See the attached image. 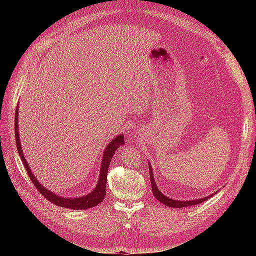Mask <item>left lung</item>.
Returning <instances> with one entry per match:
<instances>
[{"label": "left lung", "instance_id": "8db88e82", "mask_svg": "<svg viewBox=\"0 0 256 256\" xmlns=\"http://www.w3.org/2000/svg\"><path fill=\"white\" fill-rule=\"evenodd\" d=\"M150 166V184H152V193H154V196L156 198L160 203L164 204L168 207H173V208H182V207H188V206H192V205H196V204H200V203H203L205 202L206 200H208L209 198H212L214 194L209 196H205V198H198V200H172L168 196H166L164 194H162V193L160 192V190L157 188L156 186V182H154V173H152V166L150 164L148 166Z\"/></svg>", "mask_w": 256, "mask_h": 256}]
</instances>
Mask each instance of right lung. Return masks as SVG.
I'll use <instances>...</instances> for the list:
<instances>
[{"instance_id":"right-lung-1","label":"right lung","mask_w":256,"mask_h":256,"mask_svg":"<svg viewBox=\"0 0 256 256\" xmlns=\"http://www.w3.org/2000/svg\"><path fill=\"white\" fill-rule=\"evenodd\" d=\"M18 110L19 106H17L16 114H14V138H16V144H17V150L19 152V156L23 162V166H24L26 172L28 174L30 180H32L36 189L40 191L42 194L47 198L49 202L53 203L54 205H58L60 207H65V208H70V209H88L94 206H97L99 203H102L104 196H106V175H108V168H109L111 159L113 157L114 152L120 146L125 144L124 141V136H115L113 140L106 145V150L104 152V157L102 162V168H100V175L98 178V182L96 184L95 189L92 190L88 194L81 196V198H60V196L54 194L53 192L46 189L44 187L40 184V182L37 180V178L30 172V168L28 166V164L26 162L24 154H23L22 148H21V143L19 138V131H18Z\"/></svg>"}]
</instances>
